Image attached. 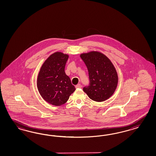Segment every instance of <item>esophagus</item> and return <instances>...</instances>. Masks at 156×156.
<instances>
[{
    "label": "esophagus",
    "mask_w": 156,
    "mask_h": 156,
    "mask_svg": "<svg viewBox=\"0 0 156 156\" xmlns=\"http://www.w3.org/2000/svg\"><path fill=\"white\" fill-rule=\"evenodd\" d=\"M81 85L80 84V83H78V85H76V89H80V88H81Z\"/></svg>",
    "instance_id": "esophagus-1"
}]
</instances>
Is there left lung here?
Returning a JSON list of instances; mask_svg holds the SVG:
<instances>
[{
	"instance_id": "left-lung-1",
	"label": "left lung",
	"mask_w": 156,
	"mask_h": 156,
	"mask_svg": "<svg viewBox=\"0 0 156 156\" xmlns=\"http://www.w3.org/2000/svg\"><path fill=\"white\" fill-rule=\"evenodd\" d=\"M89 71L90 85L83 90L90 99L103 102L111 97L118 85V76L113 63L98 51L80 54Z\"/></svg>"
}]
</instances>
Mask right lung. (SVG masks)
Instances as JSON below:
<instances>
[{
    "label": "right lung",
    "mask_w": 156,
    "mask_h": 156,
    "mask_svg": "<svg viewBox=\"0 0 156 156\" xmlns=\"http://www.w3.org/2000/svg\"><path fill=\"white\" fill-rule=\"evenodd\" d=\"M69 57L62 52L53 53L44 62L38 73L37 86L39 94L47 103L56 106L65 104L76 90L65 72Z\"/></svg>",
    "instance_id": "add662e5"
}]
</instances>
